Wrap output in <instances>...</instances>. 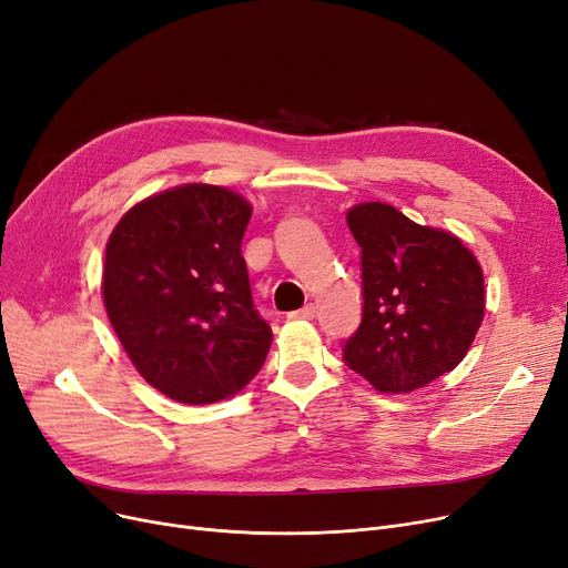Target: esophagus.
Segmentation results:
<instances>
[{"label":"esophagus","instance_id":"1","mask_svg":"<svg viewBox=\"0 0 568 568\" xmlns=\"http://www.w3.org/2000/svg\"><path fill=\"white\" fill-rule=\"evenodd\" d=\"M290 317H292V320H313V317H315V306H313V304H306L304 308L290 313Z\"/></svg>","mask_w":568,"mask_h":568}]
</instances>
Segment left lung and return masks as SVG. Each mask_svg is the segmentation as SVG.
<instances>
[{"mask_svg":"<svg viewBox=\"0 0 568 568\" xmlns=\"http://www.w3.org/2000/svg\"><path fill=\"white\" fill-rule=\"evenodd\" d=\"M362 248V323L343 362L378 392L402 394L453 372L485 315L483 271L450 232L381 202L348 211Z\"/></svg>","mask_w":568,"mask_h":568,"instance_id":"8db88e82","label":"left lung"}]
</instances>
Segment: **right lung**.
I'll use <instances>...</instances> for the list:
<instances>
[{
	"mask_svg": "<svg viewBox=\"0 0 568 568\" xmlns=\"http://www.w3.org/2000/svg\"><path fill=\"white\" fill-rule=\"evenodd\" d=\"M251 213L227 187L187 183L139 202L111 232L109 320L136 372L169 399H227L266 359L274 334L241 255Z\"/></svg>",
	"mask_w": 568,
	"mask_h": 568,
	"instance_id": "obj_1",
	"label": "right lung"
}]
</instances>
